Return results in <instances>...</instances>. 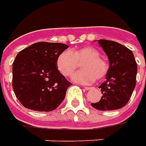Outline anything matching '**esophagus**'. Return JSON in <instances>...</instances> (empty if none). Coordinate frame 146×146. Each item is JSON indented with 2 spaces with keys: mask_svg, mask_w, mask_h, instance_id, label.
Returning a JSON list of instances; mask_svg holds the SVG:
<instances>
[{
  "mask_svg": "<svg viewBox=\"0 0 146 146\" xmlns=\"http://www.w3.org/2000/svg\"><path fill=\"white\" fill-rule=\"evenodd\" d=\"M84 88V89H85V90H90L91 88H92L91 87H87V86H85V87Z\"/></svg>",
  "mask_w": 146,
  "mask_h": 146,
  "instance_id": "34e87169",
  "label": "esophagus"
}]
</instances>
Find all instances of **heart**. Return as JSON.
<instances>
[{
	"label": "heart",
	"mask_w": 146,
	"mask_h": 146,
	"mask_svg": "<svg viewBox=\"0 0 146 146\" xmlns=\"http://www.w3.org/2000/svg\"><path fill=\"white\" fill-rule=\"evenodd\" d=\"M81 69L72 76V80L81 84H90L106 76L109 70L108 62L100 58L96 49L85 46L72 50H64L57 58L56 66L65 76H71L81 63Z\"/></svg>",
	"instance_id": "b5f03b06"
}]
</instances>
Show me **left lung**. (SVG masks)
Returning <instances> with one entry per match:
<instances>
[{
    "label": "left lung",
    "instance_id": "obj_1",
    "mask_svg": "<svg viewBox=\"0 0 146 146\" xmlns=\"http://www.w3.org/2000/svg\"><path fill=\"white\" fill-rule=\"evenodd\" d=\"M109 60L106 80L100 88L102 96L97 103L91 104L99 111H113L128 103L136 85L137 66L133 52L123 45L105 39L98 40Z\"/></svg>",
    "mask_w": 146,
    "mask_h": 146
}]
</instances>
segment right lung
<instances>
[{"label": "right lung", "mask_w": 146, "mask_h": 146, "mask_svg": "<svg viewBox=\"0 0 146 146\" xmlns=\"http://www.w3.org/2000/svg\"><path fill=\"white\" fill-rule=\"evenodd\" d=\"M69 46L35 42L18 53L13 64V88L23 107L37 111L55 110L72 84L59 72L58 56Z\"/></svg>", "instance_id": "add662e5"}]
</instances>
